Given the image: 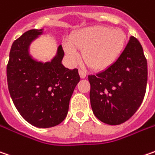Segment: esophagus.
<instances>
[{
    "mask_svg": "<svg viewBox=\"0 0 155 155\" xmlns=\"http://www.w3.org/2000/svg\"><path fill=\"white\" fill-rule=\"evenodd\" d=\"M78 73H79V76H80L81 78H84L86 77V73H85L84 71H79Z\"/></svg>",
    "mask_w": 155,
    "mask_h": 155,
    "instance_id": "esophagus-1",
    "label": "esophagus"
}]
</instances>
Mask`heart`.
Instances as JSON below:
<instances>
[{"label":"heart","instance_id":"b5f03b06","mask_svg":"<svg viewBox=\"0 0 155 155\" xmlns=\"http://www.w3.org/2000/svg\"><path fill=\"white\" fill-rule=\"evenodd\" d=\"M126 35L120 29L105 26L84 28L70 36V43H64V51L71 64L80 58L78 50H83V58L88 65L103 71L113 64L124 50Z\"/></svg>","mask_w":155,"mask_h":155}]
</instances>
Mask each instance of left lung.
I'll use <instances>...</instances> for the list:
<instances>
[{
  "instance_id": "obj_1",
  "label": "left lung",
  "mask_w": 155,
  "mask_h": 155,
  "mask_svg": "<svg viewBox=\"0 0 155 155\" xmlns=\"http://www.w3.org/2000/svg\"><path fill=\"white\" fill-rule=\"evenodd\" d=\"M92 112L108 125L128 120L143 101L147 82V63L134 36L116 62L96 75L88 76Z\"/></svg>"
}]
</instances>
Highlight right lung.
I'll return each instance as SVG.
<instances>
[{
	"instance_id": "1",
	"label": "right lung",
	"mask_w": 155,
	"mask_h": 155,
	"mask_svg": "<svg viewBox=\"0 0 155 155\" xmlns=\"http://www.w3.org/2000/svg\"><path fill=\"white\" fill-rule=\"evenodd\" d=\"M43 30L30 29L13 43L7 78L12 100L21 117L34 127L49 128L65 119L80 77L78 69L70 70L63 65L62 45L49 62L32 57L30 45Z\"/></svg>"
}]
</instances>
